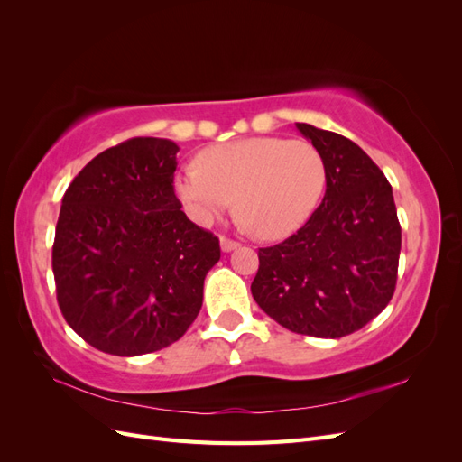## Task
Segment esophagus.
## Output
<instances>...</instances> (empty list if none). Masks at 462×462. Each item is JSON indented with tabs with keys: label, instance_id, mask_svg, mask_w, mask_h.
Returning a JSON list of instances; mask_svg holds the SVG:
<instances>
[{
	"label": "esophagus",
	"instance_id": "34e87169",
	"mask_svg": "<svg viewBox=\"0 0 462 462\" xmlns=\"http://www.w3.org/2000/svg\"><path fill=\"white\" fill-rule=\"evenodd\" d=\"M219 243H221V250H223V253H231V250H235L236 246H241V243H236V241H233V239H227V236H221Z\"/></svg>",
	"mask_w": 462,
	"mask_h": 462
}]
</instances>
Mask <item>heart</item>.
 <instances>
[{
    "label": "heart",
    "instance_id": "1",
    "mask_svg": "<svg viewBox=\"0 0 462 462\" xmlns=\"http://www.w3.org/2000/svg\"><path fill=\"white\" fill-rule=\"evenodd\" d=\"M326 189V162L302 138H241L199 153V167L175 177L189 216L208 226L233 204L262 239H282L302 227Z\"/></svg>",
    "mask_w": 462,
    "mask_h": 462
}]
</instances>
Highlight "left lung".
I'll return each instance as SVG.
<instances>
[{
    "label": "left lung",
    "mask_w": 462,
    "mask_h": 462,
    "mask_svg": "<svg viewBox=\"0 0 462 462\" xmlns=\"http://www.w3.org/2000/svg\"><path fill=\"white\" fill-rule=\"evenodd\" d=\"M326 162V194L304 226L258 250L250 291L283 328L339 339L380 314L395 292L401 226L389 180L348 138L297 123Z\"/></svg>",
    "instance_id": "1"
}]
</instances>
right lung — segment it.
<instances>
[{
  "instance_id": "obj_1",
  "label": "right lung",
  "mask_w": 462,
  "mask_h": 462,
  "mask_svg": "<svg viewBox=\"0 0 462 462\" xmlns=\"http://www.w3.org/2000/svg\"><path fill=\"white\" fill-rule=\"evenodd\" d=\"M179 146L136 136L88 162L63 194L51 268L67 324L102 353L170 346L202 309L219 239L175 197Z\"/></svg>"
}]
</instances>
